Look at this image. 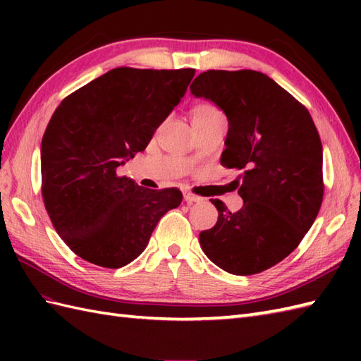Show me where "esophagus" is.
Returning a JSON list of instances; mask_svg holds the SVG:
<instances>
[{"label": "esophagus", "instance_id": "34e87169", "mask_svg": "<svg viewBox=\"0 0 361 361\" xmlns=\"http://www.w3.org/2000/svg\"><path fill=\"white\" fill-rule=\"evenodd\" d=\"M203 200L202 197H198V195H195V194H192V192H185V202L186 203H200Z\"/></svg>", "mask_w": 361, "mask_h": 361}]
</instances>
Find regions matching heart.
Masks as SVG:
<instances>
[{"instance_id":"1","label":"heart","mask_w":361,"mask_h":361,"mask_svg":"<svg viewBox=\"0 0 361 361\" xmlns=\"http://www.w3.org/2000/svg\"><path fill=\"white\" fill-rule=\"evenodd\" d=\"M217 114H221L216 106L211 105V104H197L192 110V121L197 119H206V118H212V116H217Z\"/></svg>"}]
</instances>
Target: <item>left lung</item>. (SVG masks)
Wrapping results in <instances>:
<instances>
[{"mask_svg": "<svg viewBox=\"0 0 361 361\" xmlns=\"http://www.w3.org/2000/svg\"><path fill=\"white\" fill-rule=\"evenodd\" d=\"M190 93L224 110L226 149L220 163L239 169L243 206L229 211L211 200L219 220L200 233L214 264L231 274L268 270L293 251L315 221L323 202V144L310 113L268 75L209 70Z\"/></svg>", "mask_w": 361, "mask_h": 361, "instance_id": "8db88e82", "label": "left lung"}]
</instances>
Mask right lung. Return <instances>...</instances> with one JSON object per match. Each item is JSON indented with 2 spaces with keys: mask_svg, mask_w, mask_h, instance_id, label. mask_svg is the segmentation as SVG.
Segmentation results:
<instances>
[{
  "mask_svg": "<svg viewBox=\"0 0 361 361\" xmlns=\"http://www.w3.org/2000/svg\"><path fill=\"white\" fill-rule=\"evenodd\" d=\"M195 70L114 68L65 97L42 140L44 208L88 262L121 268L145 250L178 189H145L116 169L142 152L186 94Z\"/></svg>",
  "mask_w": 361,
  "mask_h": 361,
  "instance_id": "1",
  "label": "right lung"
}]
</instances>
